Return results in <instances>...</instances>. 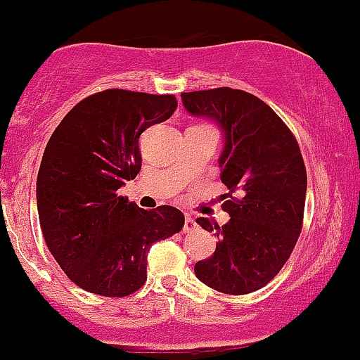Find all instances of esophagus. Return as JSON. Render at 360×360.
Returning <instances> with one entry per match:
<instances>
[{
    "mask_svg": "<svg viewBox=\"0 0 360 360\" xmlns=\"http://www.w3.org/2000/svg\"><path fill=\"white\" fill-rule=\"evenodd\" d=\"M195 229H197V223H195V219L190 218V216H186V218H184L183 232H184V233H190V232H193Z\"/></svg>",
    "mask_w": 360,
    "mask_h": 360,
    "instance_id": "obj_1",
    "label": "esophagus"
}]
</instances>
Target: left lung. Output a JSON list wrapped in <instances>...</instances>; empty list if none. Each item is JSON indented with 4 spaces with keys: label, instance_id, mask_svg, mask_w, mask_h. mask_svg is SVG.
<instances>
[{
    "label": "left lung",
    "instance_id": "left-lung-1",
    "mask_svg": "<svg viewBox=\"0 0 360 360\" xmlns=\"http://www.w3.org/2000/svg\"><path fill=\"white\" fill-rule=\"evenodd\" d=\"M181 98L191 116L216 121L225 137L219 177L229 188L223 209L230 219L219 226L197 218L219 243L195 264V274L223 294H251L280 273L301 233L308 184L301 149L281 117L251 93L216 87Z\"/></svg>",
    "mask_w": 360,
    "mask_h": 360
}]
</instances>
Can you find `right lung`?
Wrapping results in <instances>:
<instances>
[{"label":"right lung","mask_w":360,"mask_h":360,"mask_svg":"<svg viewBox=\"0 0 360 360\" xmlns=\"http://www.w3.org/2000/svg\"><path fill=\"white\" fill-rule=\"evenodd\" d=\"M174 95L105 89L77 103L47 142L37 205L49 251L82 290L124 297L148 280L153 243L179 232L172 205L139 207L117 190L142 167L139 139L174 114Z\"/></svg>","instance_id":"right-lung-1"}]
</instances>
